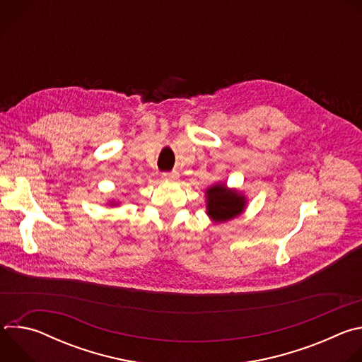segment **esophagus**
Segmentation results:
<instances>
[{"mask_svg":"<svg viewBox=\"0 0 362 362\" xmlns=\"http://www.w3.org/2000/svg\"><path fill=\"white\" fill-rule=\"evenodd\" d=\"M163 180H169V182H176L179 179V173L177 172H170V173H163L162 175Z\"/></svg>","mask_w":362,"mask_h":362,"instance_id":"esophagus-1","label":"esophagus"}]
</instances>
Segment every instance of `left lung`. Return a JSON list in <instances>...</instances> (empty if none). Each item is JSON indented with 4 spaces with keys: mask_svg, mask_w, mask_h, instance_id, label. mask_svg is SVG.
<instances>
[{
    "mask_svg": "<svg viewBox=\"0 0 362 362\" xmlns=\"http://www.w3.org/2000/svg\"><path fill=\"white\" fill-rule=\"evenodd\" d=\"M206 215L214 223H223L238 218L246 209L247 200L245 194L236 189L228 187L225 183H215L204 192Z\"/></svg>",
    "mask_w": 362,
    "mask_h": 362,
    "instance_id": "obj_1",
    "label": "left lung"
}]
</instances>
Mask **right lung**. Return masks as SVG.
I'll list each match as a JSON object with an SVG mask.
<instances>
[{
    "label": "right lung",
    "instance_id": "1",
    "mask_svg": "<svg viewBox=\"0 0 362 362\" xmlns=\"http://www.w3.org/2000/svg\"><path fill=\"white\" fill-rule=\"evenodd\" d=\"M109 204H110V206H119V204H120V202H119V200H117V202H116V200H110V202H109Z\"/></svg>",
    "mask_w": 362,
    "mask_h": 362
}]
</instances>
